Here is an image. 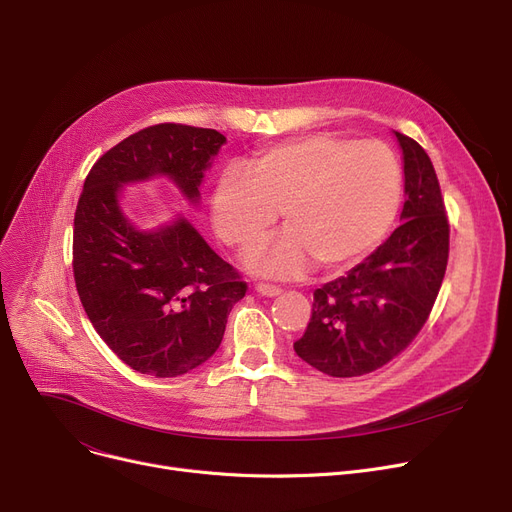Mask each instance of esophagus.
Instances as JSON below:
<instances>
[{
	"label": "esophagus",
	"mask_w": 512,
	"mask_h": 512,
	"mask_svg": "<svg viewBox=\"0 0 512 512\" xmlns=\"http://www.w3.org/2000/svg\"><path fill=\"white\" fill-rule=\"evenodd\" d=\"M255 290H257L259 294H263V297H278V294L282 292L278 286H272V284H263V282H259V284L255 286Z\"/></svg>",
	"instance_id": "34e87169"
}]
</instances>
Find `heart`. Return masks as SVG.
I'll list each match as a JSON object with an SVG mask.
<instances>
[{"label": "heart", "mask_w": 512, "mask_h": 512, "mask_svg": "<svg viewBox=\"0 0 512 512\" xmlns=\"http://www.w3.org/2000/svg\"><path fill=\"white\" fill-rule=\"evenodd\" d=\"M400 188L398 161L386 145L315 132L263 149L249 172L222 170L211 191V222L226 245L251 253L272 236L282 211L288 232L249 259L253 270L292 278L313 261L340 270L386 236Z\"/></svg>", "instance_id": "1"}]
</instances>
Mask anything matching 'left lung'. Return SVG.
Instances as JSON below:
<instances>
[{
    "label": "left lung",
    "instance_id": "obj_1",
    "mask_svg": "<svg viewBox=\"0 0 512 512\" xmlns=\"http://www.w3.org/2000/svg\"><path fill=\"white\" fill-rule=\"evenodd\" d=\"M402 149V224L351 272L313 292L309 326L294 353L332 378H355L392 361L419 334L448 263L440 182L423 147L394 132Z\"/></svg>",
    "mask_w": 512,
    "mask_h": 512
}]
</instances>
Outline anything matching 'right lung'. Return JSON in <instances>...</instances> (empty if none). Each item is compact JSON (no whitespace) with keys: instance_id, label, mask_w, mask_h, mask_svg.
<instances>
[{"instance_id":"right-lung-1","label":"right lung","mask_w":512,"mask_h":512,"mask_svg":"<svg viewBox=\"0 0 512 512\" xmlns=\"http://www.w3.org/2000/svg\"><path fill=\"white\" fill-rule=\"evenodd\" d=\"M224 143L213 128L149 126L101 155L85 180L74 213L76 290L103 342L139 373L176 378L203 365L247 284L182 215L157 228L130 222L122 188L164 176L199 205Z\"/></svg>"}]
</instances>
